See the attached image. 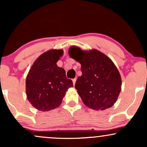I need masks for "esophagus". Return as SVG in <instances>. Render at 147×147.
I'll use <instances>...</instances> for the list:
<instances>
[{
  "label": "esophagus",
  "instance_id": "esophagus-1",
  "mask_svg": "<svg viewBox=\"0 0 147 147\" xmlns=\"http://www.w3.org/2000/svg\"><path fill=\"white\" fill-rule=\"evenodd\" d=\"M76 81H77V79H76V78L72 79V82H73V85H75V84Z\"/></svg>",
  "mask_w": 147,
  "mask_h": 147
}]
</instances>
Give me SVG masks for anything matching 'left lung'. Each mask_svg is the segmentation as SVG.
I'll return each mask as SVG.
<instances>
[{
    "mask_svg": "<svg viewBox=\"0 0 147 147\" xmlns=\"http://www.w3.org/2000/svg\"><path fill=\"white\" fill-rule=\"evenodd\" d=\"M68 53L81 64L82 75L77 78L75 88L84 104L95 111L111 107L122 86L120 74L113 62L97 50L84 51L72 46Z\"/></svg>",
    "mask_w": 147,
    "mask_h": 147,
    "instance_id": "obj_1",
    "label": "left lung"
}]
</instances>
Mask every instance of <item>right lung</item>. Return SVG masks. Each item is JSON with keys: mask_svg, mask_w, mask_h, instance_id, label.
I'll return each mask as SVG.
<instances>
[{"mask_svg": "<svg viewBox=\"0 0 147 147\" xmlns=\"http://www.w3.org/2000/svg\"><path fill=\"white\" fill-rule=\"evenodd\" d=\"M62 50H50L35 61L26 78V95L34 107L48 111L60 106L65 92L73 86L63 68L57 65Z\"/></svg>", "mask_w": 147, "mask_h": 147, "instance_id": "right-lung-1", "label": "right lung"}]
</instances>
